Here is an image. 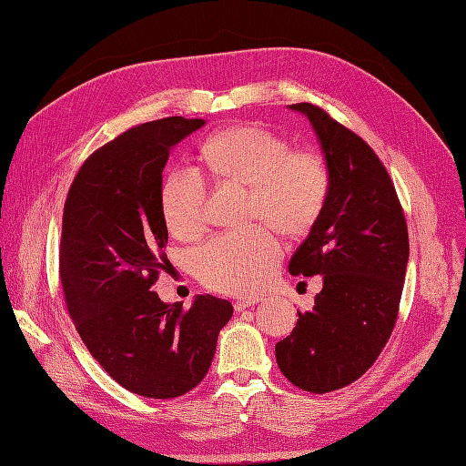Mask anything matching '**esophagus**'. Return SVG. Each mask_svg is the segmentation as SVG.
I'll use <instances>...</instances> for the list:
<instances>
[{"label": "esophagus", "instance_id": "obj_1", "mask_svg": "<svg viewBox=\"0 0 466 466\" xmlns=\"http://www.w3.org/2000/svg\"><path fill=\"white\" fill-rule=\"evenodd\" d=\"M256 302H258V299H243V300H237V302H235V310H237V312H243L245 309L254 307Z\"/></svg>", "mask_w": 466, "mask_h": 466}]
</instances>
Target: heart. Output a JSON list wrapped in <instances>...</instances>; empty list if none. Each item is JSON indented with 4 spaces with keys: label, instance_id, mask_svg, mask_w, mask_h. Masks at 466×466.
<instances>
[{
    "label": "heart",
    "instance_id": "heart-1",
    "mask_svg": "<svg viewBox=\"0 0 466 466\" xmlns=\"http://www.w3.org/2000/svg\"><path fill=\"white\" fill-rule=\"evenodd\" d=\"M216 179L248 187L247 218L266 219L283 235L307 233L322 214L331 175L322 154L293 150L283 137L262 125H233L202 147ZM206 179L192 167L167 173L162 212L173 235L190 238L206 226ZM281 258V245L266 228L216 235L192 252L200 281L221 293L250 295L269 279Z\"/></svg>",
    "mask_w": 466,
    "mask_h": 466
}]
</instances>
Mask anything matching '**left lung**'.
Returning a JSON list of instances; mask_svg holds the SVG:
<instances>
[{"label": "left lung", "mask_w": 466, "mask_h": 466, "mask_svg": "<svg viewBox=\"0 0 466 466\" xmlns=\"http://www.w3.org/2000/svg\"><path fill=\"white\" fill-rule=\"evenodd\" d=\"M322 144L331 183L322 214L293 254V276H322L314 309L276 345L283 376L310 393L359 380L397 322L409 262L403 208L376 152L322 107L293 104Z\"/></svg>", "instance_id": "1"}]
</instances>
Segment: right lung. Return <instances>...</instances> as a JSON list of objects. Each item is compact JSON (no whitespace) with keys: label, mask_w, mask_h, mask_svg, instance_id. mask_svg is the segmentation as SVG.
Here are the masks:
<instances>
[{"label":"right lung","mask_w":466,"mask_h":466,"mask_svg":"<svg viewBox=\"0 0 466 466\" xmlns=\"http://www.w3.org/2000/svg\"><path fill=\"white\" fill-rule=\"evenodd\" d=\"M204 119L142 123L86 157L67 192L59 243V276L80 339L125 390L173 399L210 370L229 300L197 295L188 310L152 291L167 226L162 171L169 150Z\"/></svg>","instance_id":"right-lung-1"}]
</instances>
